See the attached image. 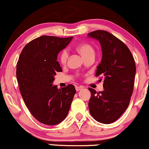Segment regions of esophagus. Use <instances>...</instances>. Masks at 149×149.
Returning a JSON list of instances; mask_svg holds the SVG:
<instances>
[{"label":"esophagus","instance_id":"1","mask_svg":"<svg viewBox=\"0 0 149 149\" xmlns=\"http://www.w3.org/2000/svg\"><path fill=\"white\" fill-rule=\"evenodd\" d=\"M82 88H83V87H82V86H76V90L77 91V92H78V91L81 90Z\"/></svg>","mask_w":149,"mask_h":149}]
</instances>
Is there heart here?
<instances>
[{"instance_id": "obj_1", "label": "heart", "mask_w": 149, "mask_h": 149, "mask_svg": "<svg viewBox=\"0 0 149 149\" xmlns=\"http://www.w3.org/2000/svg\"><path fill=\"white\" fill-rule=\"evenodd\" d=\"M76 49L80 53L82 58L89 56L91 55H94V50L90 44L87 43H82L76 46ZM68 59V53L67 51H63L60 55V62L62 64H65Z\"/></svg>"}]
</instances>
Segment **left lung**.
<instances>
[{
  "label": "left lung",
  "mask_w": 149,
  "mask_h": 149,
  "mask_svg": "<svg viewBox=\"0 0 149 149\" xmlns=\"http://www.w3.org/2000/svg\"><path fill=\"white\" fill-rule=\"evenodd\" d=\"M87 36L101 44L103 55L96 76L103 78L104 89L96 92L89 88V112L98 122L109 124L119 119L128 107L135 82V60L126 44L108 32L96 30Z\"/></svg>",
  "instance_id": "1"
}]
</instances>
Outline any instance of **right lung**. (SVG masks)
Listing matches in <instances>:
<instances>
[{
  "label": "right lung",
  "instance_id": "obj_1",
  "mask_svg": "<svg viewBox=\"0 0 149 149\" xmlns=\"http://www.w3.org/2000/svg\"><path fill=\"white\" fill-rule=\"evenodd\" d=\"M73 37L42 36L25 46L17 64V78L25 104L39 122L57 125L67 117L76 91L73 85L58 89L53 85L62 71L57 55Z\"/></svg>",
  "mask_w": 149,
  "mask_h": 149
}]
</instances>
